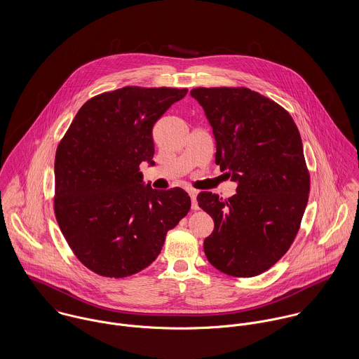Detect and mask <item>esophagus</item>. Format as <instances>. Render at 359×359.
<instances>
[{
  "instance_id": "esophagus-1",
  "label": "esophagus",
  "mask_w": 359,
  "mask_h": 359,
  "mask_svg": "<svg viewBox=\"0 0 359 359\" xmlns=\"http://www.w3.org/2000/svg\"><path fill=\"white\" fill-rule=\"evenodd\" d=\"M189 196H191V201H192V210H198L199 205H198V201H196V196H198V192L195 189H189L188 191Z\"/></svg>"
}]
</instances>
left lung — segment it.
Instances as JSON below:
<instances>
[{"label":"left lung","instance_id":"8db88e82","mask_svg":"<svg viewBox=\"0 0 359 359\" xmlns=\"http://www.w3.org/2000/svg\"><path fill=\"white\" fill-rule=\"evenodd\" d=\"M215 138V164L238 182L224 201L201 192L214 221L207 259L218 271L252 278L269 269L293 243L309 194L303 142L292 116L249 88H195Z\"/></svg>","mask_w":359,"mask_h":359}]
</instances>
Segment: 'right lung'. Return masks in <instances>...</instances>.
Returning <instances> with one entry per match:
<instances>
[{"label":"right lung","mask_w":359,"mask_h":359,"mask_svg":"<svg viewBox=\"0 0 359 359\" xmlns=\"http://www.w3.org/2000/svg\"><path fill=\"white\" fill-rule=\"evenodd\" d=\"M182 88L124 87L84 103L55 154L53 210L76 257L106 278L151 265L191 198L152 189L140 164L154 165V123L187 95Z\"/></svg>","instance_id":"add662e5"}]
</instances>
